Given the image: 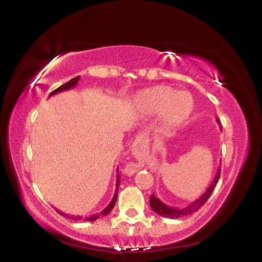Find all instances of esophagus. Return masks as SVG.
<instances>
[{
  "instance_id": "obj_1",
  "label": "esophagus",
  "mask_w": 262,
  "mask_h": 262,
  "mask_svg": "<svg viewBox=\"0 0 262 262\" xmlns=\"http://www.w3.org/2000/svg\"><path fill=\"white\" fill-rule=\"evenodd\" d=\"M147 142H148L147 138L143 137V135H140V137H138L137 139H135V141H134V145H135V147L138 148V150L142 152V151L147 150V148H148Z\"/></svg>"
}]
</instances>
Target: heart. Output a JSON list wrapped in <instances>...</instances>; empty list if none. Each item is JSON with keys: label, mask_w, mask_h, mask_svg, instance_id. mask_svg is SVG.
I'll return each instance as SVG.
<instances>
[{"label": "heart", "mask_w": 262, "mask_h": 262, "mask_svg": "<svg viewBox=\"0 0 262 262\" xmlns=\"http://www.w3.org/2000/svg\"><path fill=\"white\" fill-rule=\"evenodd\" d=\"M137 106L145 114H159L156 131L171 137L189 120L194 111V100L189 92L170 86L157 85L141 91L135 98Z\"/></svg>", "instance_id": "heart-1"}]
</instances>
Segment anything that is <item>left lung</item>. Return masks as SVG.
Wrapping results in <instances>:
<instances>
[{
  "label": "left lung",
  "mask_w": 262,
  "mask_h": 262,
  "mask_svg": "<svg viewBox=\"0 0 262 262\" xmlns=\"http://www.w3.org/2000/svg\"><path fill=\"white\" fill-rule=\"evenodd\" d=\"M216 121L219 123V119L218 118H216ZM221 130H222V127H221ZM219 177H221V167H219V169H218L214 181L212 182L210 187L207 188L206 191L200 198L196 199L195 201L191 202L189 205L186 206V207H183V208H176V207L167 206L164 203H162L158 198H156V195L152 193V195L150 196V200H149V204H150L151 210L155 213H157V214L162 216V217H169V218H172V219L191 215L192 213L196 212L199 208L202 207L204 205V203L207 201V199L211 196V194H212V192L214 190V188H215V186H216V184H217V182L219 180Z\"/></svg>",
  "instance_id": "8db88e82"
}]
</instances>
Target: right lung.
<instances>
[{
    "instance_id": "add662e5",
    "label": "right lung",
    "mask_w": 262,
    "mask_h": 262,
    "mask_svg": "<svg viewBox=\"0 0 262 262\" xmlns=\"http://www.w3.org/2000/svg\"><path fill=\"white\" fill-rule=\"evenodd\" d=\"M79 79H80V76H76V77H74V78H72L70 81L63 83V85L60 86V87L57 88L56 90L50 92L49 97L56 95V93H58V92H62V91H66V90L73 89V88H74V87L77 85ZM117 171H119V169H118ZM119 177H120L119 175H117V177H116V180H117V181H116V189H115V190H116V192H115L114 198L112 199L111 203H110L105 208H104V210H103L100 214H95V215H92V216H90V217H85V218H82L81 216H69V215H66L64 213H62V212H59V214L62 215V216L67 217V218H71V219H73V221H78V222H93V221H97V219L100 218L101 216H106L107 214L111 213V211L113 210V207H114V205H115V203H116V200H117L118 188H119V180H120Z\"/></svg>"
}]
</instances>
